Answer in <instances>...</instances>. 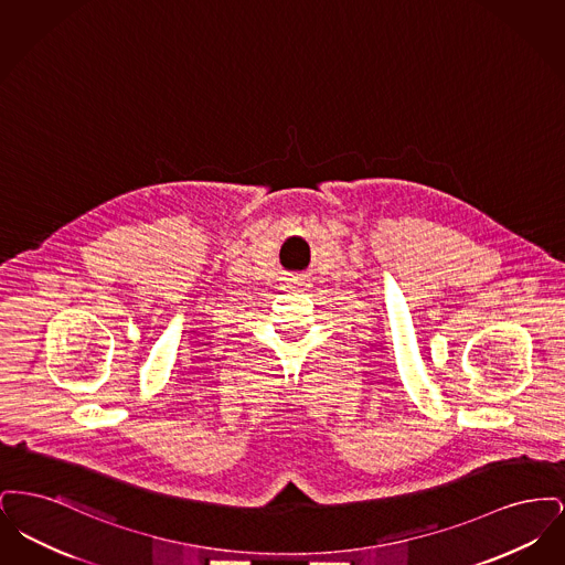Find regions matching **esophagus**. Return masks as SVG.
Wrapping results in <instances>:
<instances>
[{"mask_svg": "<svg viewBox=\"0 0 565 565\" xmlns=\"http://www.w3.org/2000/svg\"><path fill=\"white\" fill-rule=\"evenodd\" d=\"M295 281L298 286H305V277H296Z\"/></svg>", "mask_w": 565, "mask_h": 565, "instance_id": "1", "label": "esophagus"}]
</instances>
